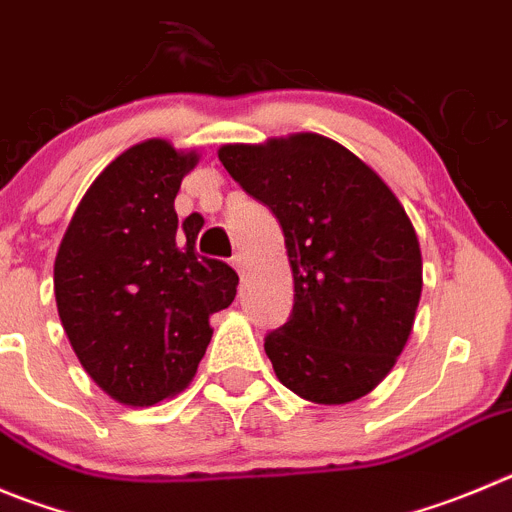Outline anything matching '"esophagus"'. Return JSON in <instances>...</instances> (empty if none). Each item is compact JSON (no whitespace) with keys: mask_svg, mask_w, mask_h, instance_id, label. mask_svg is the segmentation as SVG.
<instances>
[{"mask_svg":"<svg viewBox=\"0 0 512 512\" xmlns=\"http://www.w3.org/2000/svg\"><path fill=\"white\" fill-rule=\"evenodd\" d=\"M232 267L237 272H245V267H247V257L242 255V252H234V257H232Z\"/></svg>","mask_w":512,"mask_h":512,"instance_id":"1","label":"esophagus"}]
</instances>
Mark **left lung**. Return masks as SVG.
<instances>
[{
    "instance_id": "obj_1",
    "label": "left lung",
    "mask_w": 512,
    "mask_h": 512,
    "mask_svg": "<svg viewBox=\"0 0 512 512\" xmlns=\"http://www.w3.org/2000/svg\"><path fill=\"white\" fill-rule=\"evenodd\" d=\"M219 161L278 217L295 300L267 333L280 384L315 404H348L384 381L422 295L417 232L394 191L318 133L227 143Z\"/></svg>"
}]
</instances>
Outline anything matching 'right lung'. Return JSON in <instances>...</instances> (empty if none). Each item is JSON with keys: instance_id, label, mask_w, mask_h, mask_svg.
I'll return each mask as SVG.
<instances>
[{"instance_id": "obj_1", "label": "right lung", "mask_w": 512, "mask_h": 512, "mask_svg": "<svg viewBox=\"0 0 512 512\" xmlns=\"http://www.w3.org/2000/svg\"><path fill=\"white\" fill-rule=\"evenodd\" d=\"M197 151L148 138L100 171L55 257L57 313L90 379L126 407H154L197 374L209 315L237 295V272L197 255L199 224L174 199Z\"/></svg>"}]
</instances>
